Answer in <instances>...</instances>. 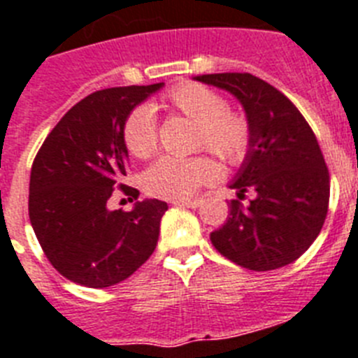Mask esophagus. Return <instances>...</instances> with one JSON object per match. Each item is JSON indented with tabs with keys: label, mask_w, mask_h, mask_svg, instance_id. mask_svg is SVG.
Here are the masks:
<instances>
[{
	"label": "esophagus",
	"mask_w": 358,
	"mask_h": 358,
	"mask_svg": "<svg viewBox=\"0 0 358 358\" xmlns=\"http://www.w3.org/2000/svg\"><path fill=\"white\" fill-rule=\"evenodd\" d=\"M203 203V199H188V201H173L176 206H186V208H197Z\"/></svg>",
	"instance_id": "esophagus-1"
}]
</instances>
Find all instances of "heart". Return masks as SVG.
<instances>
[{
    "instance_id": "b5f03b06",
    "label": "heart",
    "mask_w": 358,
    "mask_h": 358,
    "mask_svg": "<svg viewBox=\"0 0 358 358\" xmlns=\"http://www.w3.org/2000/svg\"><path fill=\"white\" fill-rule=\"evenodd\" d=\"M164 108L196 124L194 143L229 164H239L252 148V122L245 113L227 108V100L206 85L185 82L168 91ZM157 117L150 106H137L124 120L122 138L133 157L148 159L157 150ZM217 176L208 157H161L143 176L144 190L162 199L194 196Z\"/></svg>"
}]
</instances>
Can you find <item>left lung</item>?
<instances>
[{"mask_svg":"<svg viewBox=\"0 0 358 358\" xmlns=\"http://www.w3.org/2000/svg\"><path fill=\"white\" fill-rule=\"evenodd\" d=\"M196 80L234 94L254 131L230 188L239 199L247 189L257 197L249 207L230 201L227 223L212 232V245L249 271L292 264L320 234L329 205V172L311 126L285 94L250 73Z\"/></svg>","mask_w":358,"mask_h":358,"instance_id":"1","label":"left lung"}]
</instances>
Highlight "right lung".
Masks as SVG:
<instances>
[{
    "label": "right lung",
    "instance_id": "right-lung-1",
    "mask_svg": "<svg viewBox=\"0 0 358 358\" xmlns=\"http://www.w3.org/2000/svg\"><path fill=\"white\" fill-rule=\"evenodd\" d=\"M161 84L109 87L67 111L32 162L29 217L52 267L71 282L102 289L129 278L157 247L164 201H137L131 212L109 210L126 176L122 126ZM137 199L138 190L119 185Z\"/></svg>",
    "mask_w": 358,
    "mask_h": 358
}]
</instances>
